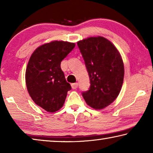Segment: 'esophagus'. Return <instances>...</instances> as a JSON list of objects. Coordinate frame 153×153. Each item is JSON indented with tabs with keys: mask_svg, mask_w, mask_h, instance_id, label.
I'll list each match as a JSON object with an SVG mask.
<instances>
[{
	"mask_svg": "<svg viewBox=\"0 0 153 153\" xmlns=\"http://www.w3.org/2000/svg\"><path fill=\"white\" fill-rule=\"evenodd\" d=\"M77 86H78V83H74V84H71V88L73 89H76Z\"/></svg>",
	"mask_w": 153,
	"mask_h": 153,
	"instance_id": "esophagus-1",
	"label": "esophagus"
}]
</instances>
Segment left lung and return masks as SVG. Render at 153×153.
Instances as JSON below:
<instances>
[{
  "label": "left lung",
  "instance_id": "obj_1",
  "mask_svg": "<svg viewBox=\"0 0 153 153\" xmlns=\"http://www.w3.org/2000/svg\"><path fill=\"white\" fill-rule=\"evenodd\" d=\"M89 75L90 87L82 92L85 101L95 109H102L118 97L123 84L122 58L112 42L102 36L77 42Z\"/></svg>",
  "mask_w": 153,
  "mask_h": 153
}]
</instances>
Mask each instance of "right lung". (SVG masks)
Masks as SVG:
<instances>
[{
    "mask_svg": "<svg viewBox=\"0 0 153 153\" xmlns=\"http://www.w3.org/2000/svg\"><path fill=\"white\" fill-rule=\"evenodd\" d=\"M75 46V43L53 41L39 46L30 56L25 71L27 91L33 101L48 112L60 109L71 89L61 63Z\"/></svg>",
    "mask_w": 153,
    "mask_h": 153,
    "instance_id": "add662e5",
    "label": "right lung"
}]
</instances>
